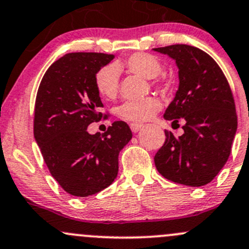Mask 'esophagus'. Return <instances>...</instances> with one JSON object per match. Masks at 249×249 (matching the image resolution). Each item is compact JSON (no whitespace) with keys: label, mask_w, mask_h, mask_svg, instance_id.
Returning <instances> with one entry per match:
<instances>
[{"label":"esophagus","mask_w":249,"mask_h":249,"mask_svg":"<svg viewBox=\"0 0 249 249\" xmlns=\"http://www.w3.org/2000/svg\"><path fill=\"white\" fill-rule=\"evenodd\" d=\"M141 127H142V124H140V123H131V124H130V129H131V131L135 133L140 131Z\"/></svg>","instance_id":"34e87169"}]
</instances>
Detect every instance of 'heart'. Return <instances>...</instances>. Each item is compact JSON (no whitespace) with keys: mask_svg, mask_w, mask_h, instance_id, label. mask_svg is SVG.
<instances>
[{"mask_svg":"<svg viewBox=\"0 0 249 249\" xmlns=\"http://www.w3.org/2000/svg\"><path fill=\"white\" fill-rule=\"evenodd\" d=\"M124 68L127 71L141 75L144 78H155L162 71V63L158 57L149 53H133L127 57L122 65H105L95 74V88L99 95L104 99L116 98L119 88V71ZM160 99L150 98L140 101H127L119 107V116L131 123H142L151 119L161 109Z\"/></svg>","mask_w":249,"mask_h":249,"instance_id":"heart-1","label":"heart"}]
</instances>
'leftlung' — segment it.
<instances>
[{
	"instance_id": "8db88e82",
	"label": "left lung",
	"mask_w": 249,
	"mask_h": 249,
	"mask_svg": "<svg viewBox=\"0 0 249 249\" xmlns=\"http://www.w3.org/2000/svg\"><path fill=\"white\" fill-rule=\"evenodd\" d=\"M168 54L179 68V89L164 119L184 120V133L166 141L154 161L162 177L199 187L213 181L228 161L237 129L234 96L219 65L203 50L185 44L154 49ZM179 125V124H178Z\"/></svg>"
}]
</instances>
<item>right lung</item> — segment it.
Listing matches in <instances>:
<instances>
[{
  "label": "right lung",
  "instance_id": "right-lung-1",
  "mask_svg": "<svg viewBox=\"0 0 249 249\" xmlns=\"http://www.w3.org/2000/svg\"><path fill=\"white\" fill-rule=\"evenodd\" d=\"M113 54L72 52L52 63L39 85L35 106V138L52 177L65 192L88 197L108 187L118 174V156L132 138L125 122H114L104 135H90L104 107L95 74Z\"/></svg>",
  "mask_w": 249,
  "mask_h": 249
}]
</instances>
